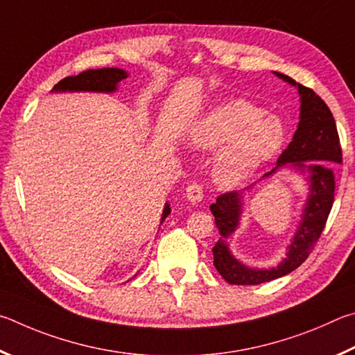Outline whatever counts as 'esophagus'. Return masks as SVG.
I'll use <instances>...</instances> for the list:
<instances>
[{
  "label": "esophagus",
  "instance_id": "1",
  "mask_svg": "<svg viewBox=\"0 0 355 355\" xmlns=\"http://www.w3.org/2000/svg\"><path fill=\"white\" fill-rule=\"evenodd\" d=\"M185 196H187V200L191 202V204H196L200 202L202 200L204 196V191H202V187L200 184L196 182H191L187 189H185Z\"/></svg>",
  "mask_w": 355,
  "mask_h": 355
}]
</instances>
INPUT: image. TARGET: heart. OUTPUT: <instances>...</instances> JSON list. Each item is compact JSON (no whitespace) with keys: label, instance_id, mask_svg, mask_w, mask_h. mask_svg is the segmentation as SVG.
Masks as SVG:
<instances>
[{"label":"heart","instance_id":"obj_1","mask_svg":"<svg viewBox=\"0 0 355 355\" xmlns=\"http://www.w3.org/2000/svg\"><path fill=\"white\" fill-rule=\"evenodd\" d=\"M191 141L218 149L214 178L221 185H237L276 154L284 141L279 118L248 101H227L207 112L193 129Z\"/></svg>","mask_w":355,"mask_h":355}]
</instances>
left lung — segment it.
Listing matches in <instances>:
<instances>
[{
	"instance_id": "1",
	"label": "left lung",
	"mask_w": 355,
	"mask_h": 355,
	"mask_svg": "<svg viewBox=\"0 0 355 355\" xmlns=\"http://www.w3.org/2000/svg\"><path fill=\"white\" fill-rule=\"evenodd\" d=\"M275 74L285 83L297 87L301 114L293 140L277 159L276 168L263 174V179L276 173L279 168L290 165L302 173L309 171L310 193L300 226L288 245L287 257L275 268L268 270L250 268L239 262L227 246V239L240 223L243 191L250 190V187L243 191H227L216 198V202L210 206V212L215 216V225L221 237L212 248L214 265L221 277L232 285H259L295 271L313 251L334 204L335 178L329 162L341 164V145L332 112L312 89L296 84L295 79L282 73L275 71Z\"/></svg>"
}]
</instances>
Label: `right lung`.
<instances>
[{
    "instance_id": "right-lung-1",
    "label": "right lung",
    "mask_w": 355,
    "mask_h": 355,
    "mask_svg": "<svg viewBox=\"0 0 355 355\" xmlns=\"http://www.w3.org/2000/svg\"><path fill=\"white\" fill-rule=\"evenodd\" d=\"M128 73L120 68H99V70H87L79 73L78 76H68L59 80L54 85L53 92H104L110 93L116 90V85L120 80L126 79ZM171 209L165 204L164 212H162V220L170 215Z\"/></svg>"
}]
</instances>
